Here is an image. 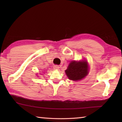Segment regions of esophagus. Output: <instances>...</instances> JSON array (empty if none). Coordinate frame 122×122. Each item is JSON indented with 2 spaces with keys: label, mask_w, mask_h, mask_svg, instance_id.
<instances>
[{
  "label": "esophagus",
  "mask_w": 122,
  "mask_h": 122,
  "mask_svg": "<svg viewBox=\"0 0 122 122\" xmlns=\"http://www.w3.org/2000/svg\"><path fill=\"white\" fill-rule=\"evenodd\" d=\"M53 69H54V70H59V68H60V67H59V66H58L55 65V66H53Z\"/></svg>",
  "instance_id": "1"
}]
</instances>
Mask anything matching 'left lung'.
Masks as SVG:
<instances>
[{
	"mask_svg": "<svg viewBox=\"0 0 122 122\" xmlns=\"http://www.w3.org/2000/svg\"><path fill=\"white\" fill-rule=\"evenodd\" d=\"M69 79L79 81L86 76L89 72V65L86 60L72 61L65 71Z\"/></svg>",
	"mask_w": 122,
	"mask_h": 122,
	"instance_id": "obj_1",
	"label": "left lung"
}]
</instances>
